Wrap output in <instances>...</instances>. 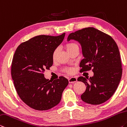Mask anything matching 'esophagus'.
I'll use <instances>...</instances> for the list:
<instances>
[{"label": "esophagus", "instance_id": "1", "mask_svg": "<svg viewBox=\"0 0 127 127\" xmlns=\"http://www.w3.org/2000/svg\"><path fill=\"white\" fill-rule=\"evenodd\" d=\"M77 81V79L75 77H71L68 79V82L69 83H74Z\"/></svg>", "mask_w": 127, "mask_h": 127}]
</instances>
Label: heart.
I'll use <instances>...</instances> for the list:
<instances>
[{
  "label": "heart",
  "mask_w": 127,
  "mask_h": 127,
  "mask_svg": "<svg viewBox=\"0 0 127 127\" xmlns=\"http://www.w3.org/2000/svg\"><path fill=\"white\" fill-rule=\"evenodd\" d=\"M65 47H66V50H67L68 52L72 51V50H73L75 48H79L78 45L76 44V43H75L74 42H69V43H66ZM58 51H59V48H56L53 51V53H52V58L53 59H55L56 58V55H57V52H58ZM67 72H69V73H71V72H72V69H71V68H68V69H67Z\"/></svg>",
  "instance_id": "obj_1"
}]
</instances>
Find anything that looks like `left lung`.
Instances as JSON below:
<instances>
[{"label": "left lung", "mask_w": 127, "mask_h": 127, "mask_svg": "<svg viewBox=\"0 0 127 127\" xmlns=\"http://www.w3.org/2000/svg\"><path fill=\"white\" fill-rule=\"evenodd\" d=\"M71 39L82 46L84 59L80 63V72L92 70L94 73L89 78H78L87 86L81 98L89 104H101L111 98L121 80L122 62L118 45L110 35L94 28L71 33L67 40Z\"/></svg>", "instance_id": "left-lung-1"}]
</instances>
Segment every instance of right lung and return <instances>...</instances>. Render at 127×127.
I'll return each mask as SVG.
<instances>
[{
  "mask_svg": "<svg viewBox=\"0 0 127 127\" xmlns=\"http://www.w3.org/2000/svg\"><path fill=\"white\" fill-rule=\"evenodd\" d=\"M65 35H38L17 48L12 62V78L20 98L32 109L43 111L55 107L68 84L64 76L52 82L44 75L52 66L53 52Z\"/></svg>",
  "mask_w": 127,
  "mask_h": 127,
  "instance_id": "1",
  "label": "right lung"
}]
</instances>
